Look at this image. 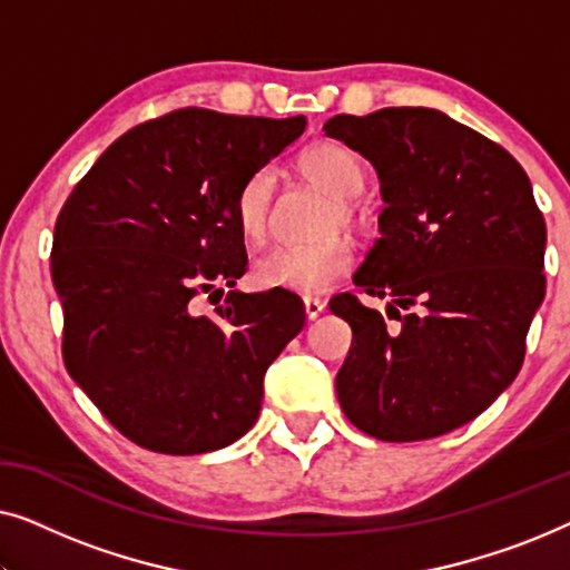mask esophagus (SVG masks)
Instances as JSON below:
<instances>
[{
  "mask_svg": "<svg viewBox=\"0 0 570 570\" xmlns=\"http://www.w3.org/2000/svg\"><path fill=\"white\" fill-rule=\"evenodd\" d=\"M303 308H306L308 322H314V318H318V316L324 314V301L311 298V295H306V298H303Z\"/></svg>",
  "mask_w": 570,
  "mask_h": 570,
  "instance_id": "esophagus-1",
  "label": "esophagus"
}]
</instances>
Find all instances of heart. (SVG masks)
<instances>
[{
  "mask_svg": "<svg viewBox=\"0 0 570 570\" xmlns=\"http://www.w3.org/2000/svg\"><path fill=\"white\" fill-rule=\"evenodd\" d=\"M301 174L316 189L330 194L334 199L324 233L357 230L363 225V215L355 205V197L363 191L365 176L355 153L337 142H318L301 155ZM272 191L275 176L269 168H259L238 189L236 225L248 244H259L267 236ZM355 252L353 244L342 236H330L322 244L306 248H269L254 262L252 277L264 291H291V293H324L340 283L353 269Z\"/></svg>",
  "mask_w": 570,
  "mask_h": 570,
  "instance_id": "obj_1",
  "label": "heart"
}]
</instances>
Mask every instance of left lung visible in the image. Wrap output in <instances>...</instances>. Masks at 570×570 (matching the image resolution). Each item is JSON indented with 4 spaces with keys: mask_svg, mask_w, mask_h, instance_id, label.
Instances as JSON below:
<instances>
[{
    "mask_svg": "<svg viewBox=\"0 0 570 570\" xmlns=\"http://www.w3.org/2000/svg\"><path fill=\"white\" fill-rule=\"evenodd\" d=\"M324 131L379 174L381 238L353 283L400 322L386 330L355 295L332 298L353 330L340 407L373 439H435L488 410L524 361L548 244L532 184L501 145L435 108L340 114Z\"/></svg>",
    "mask_w": 570,
    "mask_h": 570,
    "instance_id": "1",
    "label": "left lung"
}]
</instances>
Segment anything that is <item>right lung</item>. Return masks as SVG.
Returning a JSON list of instances; mask_svg holds the SVG:
<instances>
[{
	"label": "right lung",
	"instance_id": "1",
	"mask_svg": "<svg viewBox=\"0 0 570 570\" xmlns=\"http://www.w3.org/2000/svg\"><path fill=\"white\" fill-rule=\"evenodd\" d=\"M306 129L181 108L116 139L53 228L65 365L108 423L160 454H205L252 431L264 373L303 330L287 291H230L246 272L238 189ZM218 301H214V295Z\"/></svg>",
	"mask_w": 570,
	"mask_h": 570
}]
</instances>
